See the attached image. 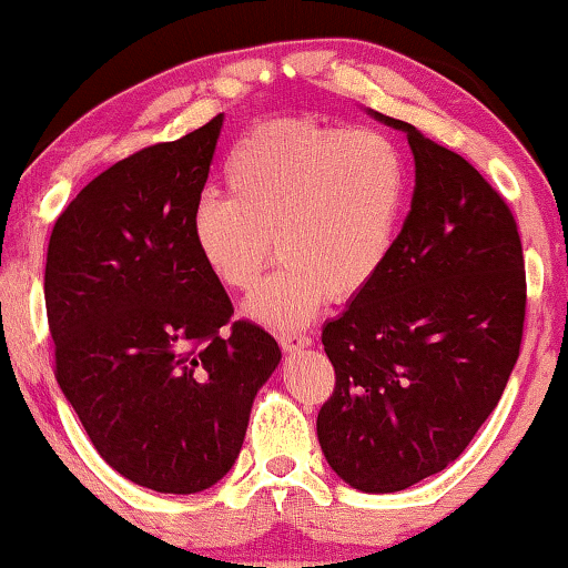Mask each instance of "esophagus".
Returning <instances> with one entry per match:
<instances>
[{
    "instance_id": "obj_1",
    "label": "esophagus",
    "mask_w": 568,
    "mask_h": 568,
    "mask_svg": "<svg viewBox=\"0 0 568 568\" xmlns=\"http://www.w3.org/2000/svg\"><path fill=\"white\" fill-rule=\"evenodd\" d=\"M276 341H278V345H282L286 353H297V351H304V348H310V345H312L310 335L297 333V331L276 333Z\"/></svg>"
}]
</instances>
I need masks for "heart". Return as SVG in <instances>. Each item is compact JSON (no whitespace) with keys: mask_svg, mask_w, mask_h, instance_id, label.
<instances>
[{"mask_svg":"<svg viewBox=\"0 0 568 568\" xmlns=\"http://www.w3.org/2000/svg\"><path fill=\"white\" fill-rule=\"evenodd\" d=\"M227 196L202 194L192 210L196 251L220 284L251 292L268 327H297L327 297L351 300L389 258L407 200V161L374 128L282 118L248 130L225 161Z\"/></svg>","mask_w":568,"mask_h":568,"instance_id":"1","label":"heart"}]
</instances>
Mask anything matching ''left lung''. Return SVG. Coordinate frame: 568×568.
<instances>
[{"mask_svg": "<svg viewBox=\"0 0 568 568\" xmlns=\"http://www.w3.org/2000/svg\"><path fill=\"white\" fill-rule=\"evenodd\" d=\"M415 192L382 274L323 327L335 389L317 415L327 464L386 495L450 466L520 356L525 261L513 212L462 155L409 122Z\"/></svg>", "mask_w": 568, "mask_h": 568, "instance_id": "1", "label": "left lung"}]
</instances>
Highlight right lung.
<instances>
[{"mask_svg": "<svg viewBox=\"0 0 568 568\" xmlns=\"http://www.w3.org/2000/svg\"><path fill=\"white\" fill-rule=\"evenodd\" d=\"M223 114L92 179L55 220L45 310L55 379L100 456L163 495L233 468L253 399L282 361L237 320L192 237Z\"/></svg>", "mask_w": 568, "mask_h": 568, "instance_id": "right-lung-1", "label": "right lung"}]
</instances>
